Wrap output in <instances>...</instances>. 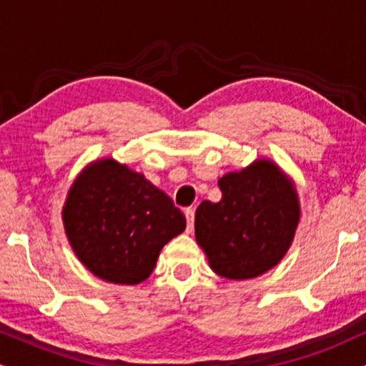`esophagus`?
Masks as SVG:
<instances>
[{
  "instance_id": "34e87169",
  "label": "esophagus",
  "mask_w": 366,
  "mask_h": 366,
  "mask_svg": "<svg viewBox=\"0 0 366 366\" xmlns=\"http://www.w3.org/2000/svg\"><path fill=\"white\" fill-rule=\"evenodd\" d=\"M186 219H187V232H192V228H194V208H187L186 211Z\"/></svg>"
}]
</instances>
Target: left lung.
I'll return each instance as SVG.
<instances>
[{
  "instance_id": "obj_1",
  "label": "left lung",
  "mask_w": 366,
  "mask_h": 366,
  "mask_svg": "<svg viewBox=\"0 0 366 366\" xmlns=\"http://www.w3.org/2000/svg\"><path fill=\"white\" fill-rule=\"evenodd\" d=\"M219 202L196 209V240L211 269L228 280H249L274 267L300 219L293 184L278 167L259 160L218 180Z\"/></svg>"
}]
</instances>
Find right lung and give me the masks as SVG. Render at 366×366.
<instances>
[{"label": "right lung", "instance_id": "obj_1", "mask_svg": "<svg viewBox=\"0 0 366 366\" xmlns=\"http://www.w3.org/2000/svg\"><path fill=\"white\" fill-rule=\"evenodd\" d=\"M63 219L78 259L117 285L147 280L162 247L186 230V217L164 191L111 158L83 170Z\"/></svg>", "mask_w": 366, "mask_h": 366}]
</instances>
